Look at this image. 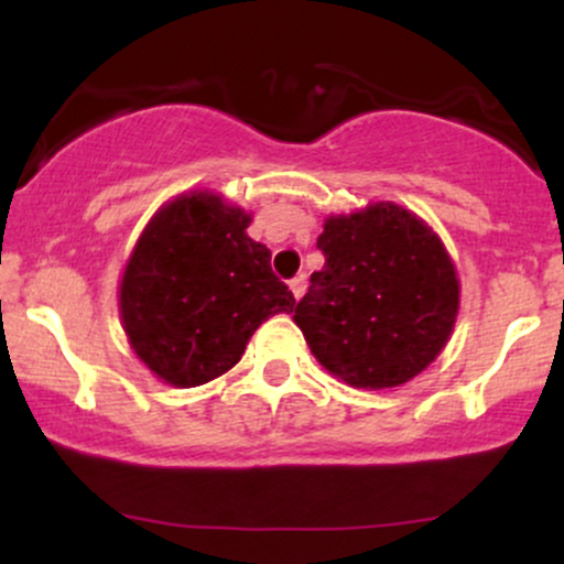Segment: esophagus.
Returning <instances> with one entry per match:
<instances>
[{
  "mask_svg": "<svg viewBox=\"0 0 564 564\" xmlns=\"http://www.w3.org/2000/svg\"><path fill=\"white\" fill-rule=\"evenodd\" d=\"M289 289H291V294L296 296V300H302L304 291H307V278H304V275H294V278H291V281H289Z\"/></svg>",
  "mask_w": 564,
  "mask_h": 564,
  "instance_id": "esophagus-1",
  "label": "esophagus"
}]
</instances>
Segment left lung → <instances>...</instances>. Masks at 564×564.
I'll return each mask as SVG.
<instances>
[{"label":"left lung","instance_id":"obj_1","mask_svg":"<svg viewBox=\"0 0 564 564\" xmlns=\"http://www.w3.org/2000/svg\"><path fill=\"white\" fill-rule=\"evenodd\" d=\"M326 264L310 275L294 321L315 358L352 387H398L445 347L458 313L448 251L394 204L323 225Z\"/></svg>","mask_w":564,"mask_h":564}]
</instances>
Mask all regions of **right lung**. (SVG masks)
I'll use <instances>...</instances> for the list:
<instances>
[{
  "mask_svg": "<svg viewBox=\"0 0 564 564\" xmlns=\"http://www.w3.org/2000/svg\"><path fill=\"white\" fill-rule=\"evenodd\" d=\"M251 217L212 193L180 196L151 219L121 278V321L140 360L198 387L241 360L251 334L294 294L246 236Z\"/></svg>",
  "mask_w": 564,
  "mask_h": 564,
  "instance_id": "obj_1",
  "label": "right lung"
}]
</instances>
